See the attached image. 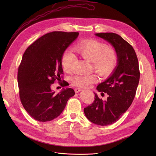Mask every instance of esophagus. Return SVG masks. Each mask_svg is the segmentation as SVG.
Here are the masks:
<instances>
[{"mask_svg": "<svg viewBox=\"0 0 156 156\" xmlns=\"http://www.w3.org/2000/svg\"><path fill=\"white\" fill-rule=\"evenodd\" d=\"M81 91H83V89H81V88H79V87L75 88V91L76 93H79Z\"/></svg>", "mask_w": 156, "mask_h": 156, "instance_id": "1", "label": "esophagus"}]
</instances>
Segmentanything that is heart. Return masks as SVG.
I'll return each mask as SVG.
<instances>
[{"label":"heart","mask_w":156,"mask_h":156,"mask_svg":"<svg viewBox=\"0 0 156 156\" xmlns=\"http://www.w3.org/2000/svg\"><path fill=\"white\" fill-rule=\"evenodd\" d=\"M75 51L84 59L91 62L93 69L101 76H107L112 73L119 62L117 52L107 48L105 44L95 39H88L76 44ZM75 56L70 49H66L61 57V65L64 70L70 72ZM96 74L76 75L72 79V84L81 88L88 87L97 81Z\"/></svg>","instance_id":"obj_1"}]
</instances>
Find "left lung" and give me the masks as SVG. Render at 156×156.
<instances>
[{"mask_svg": "<svg viewBox=\"0 0 156 156\" xmlns=\"http://www.w3.org/2000/svg\"><path fill=\"white\" fill-rule=\"evenodd\" d=\"M114 47L118 57V65L107 80L99 84L97 90L108 96L103 101L95 94L94 102L84 108L87 119L101 126H107L119 120L134 99L140 81L138 60L131 45L114 33H96Z\"/></svg>", "mask_w": 156, "mask_h": 156, "instance_id": "1", "label": "left lung"}]
</instances>
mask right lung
I'll use <instances>...</instances> for the list:
<instances>
[{
	"instance_id": "1",
	"label": "right lung",
	"mask_w": 156,
	"mask_h": 156,
	"mask_svg": "<svg viewBox=\"0 0 156 156\" xmlns=\"http://www.w3.org/2000/svg\"><path fill=\"white\" fill-rule=\"evenodd\" d=\"M78 32L53 31L43 35L27 49L18 70V84L21 102L29 115L39 122L57 118L70 98L75 95L72 88L59 93L51 90L56 81L62 87L63 71L61 57L78 37Z\"/></svg>"
}]
</instances>
